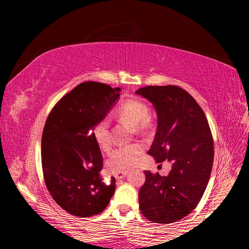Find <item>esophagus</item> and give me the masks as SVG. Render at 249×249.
Segmentation results:
<instances>
[{"label": "esophagus", "instance_id": "1", "mask_svg": "<svg viewBox=\"0 0 249 249\" xmlns=\"http://www.w3.org/2000/svg\"><path fill=\"white\" fill-rule=\"evenodd\" d=\"M126 175H127V171H121V172H117V174H115L114 177H115V179L120 180V179H123Z\"/></svg>", "mask_w": 249, "mask_h": 249}]
</instances>
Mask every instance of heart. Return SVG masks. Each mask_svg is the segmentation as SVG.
Segmentation results:
<instances>
[{
  "instance_id": "1",
  "label": "heart",
  "mask_w": 249,
  "mask_h": 249,
  "mask_svg": "<svg viewBox=\"0 0 249 249\" xmlns=\"http://www.w3.org/2000/svg\"><path fill=\"white\" fill-rule=\"evenodd\" d=\"M115 115L119 120L135 126L136 132H145L151 127L149 120V108L145 102L137 99H129L119 105ZM109 124L107 120H101L93 128V137L99 148L107 151L111 147L109 140ZM144 150L142 144H130L122 146L113 150L107 161V169L111 172H117L127 169L136 161Z\"/></svg>"
}]
</instances>
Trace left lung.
Returning a JSON list of instances; mask_svg holds the SVG:
<instances>
[{"label": "left lung", "instance_id": "obj_1", "mask_svg": "<svg viewBox=\"0 0 249 249\" xmlns=\"http://www.w3.org/2000/svg\"><path fill=\"white\" fill-rule=\"evenodd\" d=\"M136 94L153 103L157 113V132L148 154L156 162L171 163L168 176L145 171L140 209L147 220L174 223L190 214L205 191L214 158L212 134L200 105L181 88L149 86Z\"/></svg>", "mask_w": 249, "mask_h": 249}]
</instances>
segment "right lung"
<instances>
[{
    "instance_id": "1",
    "label": "right lung",
    "mask_w": 249,
    "mask_h": 249,
    "mask_svg": "<svg viewBox=\"0 0 249 249\" xmlns=\"http://www.w3.org/2000/svg\"><path fill=\"white\" fill-rule=\"evenodd\" d=\"M120 88L88 81L54 105L41 138V162L50 196L67 212L90 217L107 208L115 178L102 182V154L93 128L120 99Z\"/></svg>"
}]
</instances>
